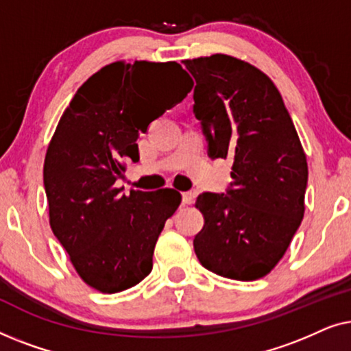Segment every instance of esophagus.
Wrapping results in <instances>:
<instances>
[{
    "mask_svg": "<svg viewBox=\"0 0 351 351\" xmlns=\"http://www.w3.org/2000/svg\"><path fill=\"white\" fill-rule=\"evenodd\" d=\"M182 201H184V204H191L195 201V193L185 191V193H182Z\"/></svg>",
    "mask_w": 351,
    "mask_h": 351,
    "instance_id": "esophagus-1",
    "label": "esophagus"
}]
</instances>
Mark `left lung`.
Wrapping results in <instances>:
<instances>
[{
	"mask_svg": "<svg viewBox=\"0 0 351 351\" xmlns=\"http://www.w3.org/2000/svg\"><path fill=\"white\" fill-rule=\"evenodd\" d=\"M196 81L193 112L210 158L233 160L227 195L203 193L204 227L193 239L201 265L254 281L289 247L305 213L306 156L276 86L256 66L227 54L184 60Z\"/></svg>",
	"mask_w": 351,
	"mask_h": 351,
	"instance_id": "1",
	"label": "left lung"
}]
</instances>
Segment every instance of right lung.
I'll use <instances>...</instances> for the list:
<instances>
[{"label":"right lung","mask_w":351,"mask_h":351,"mask_svg":"<svg viewBox=\"0 0 351 351\" xmlns=\"http://www.w3.org/2000/svg\"><path fill=\"white\" fill-rule=\"evenodd\" d=\"M193 81L177 62H113L76 90L45 158L49 223L81 280L105 294L141 282L182 196L114 186L138 161V134L182 102Z\"/></svg>","instance_id":"right-lung-1"}]
</instances>
